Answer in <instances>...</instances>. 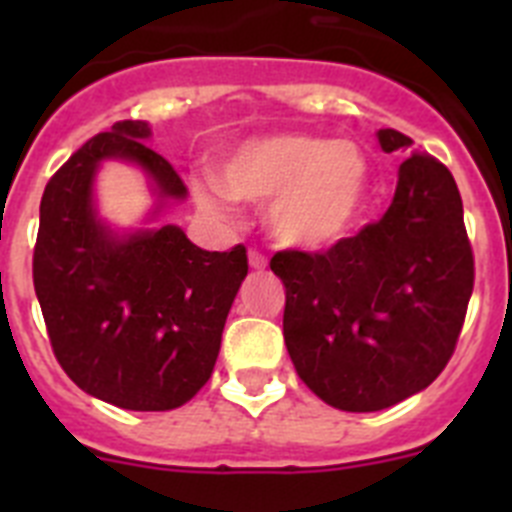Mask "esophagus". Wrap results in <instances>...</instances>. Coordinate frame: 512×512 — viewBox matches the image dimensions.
Wrapping results in <instances>:
<instances>
[{
    "instance_id": "1",
    "label": "esophagus",
    "mask_w": 512,
    "mask_h": 512,
    "mask_svg": "<svg viewBox=\"0 0 512 512\" xmlns=\"http://www.w3.org/2000/svg\"><path fill=\"white\" fill-rule=\"evenodd\" d=\"M248 264H251V269L261 271V269H266V264H269V261H266L264 253L256 251V248H251V251H248Z\"/></svg>"
}]
</instances>
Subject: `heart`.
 Returning <instances> with one entry per match:
<instances>
[{"label": "heart", "instance_id": "heart-1", "mask_svg": "<svg viewBox=\"0 0 512 512\" xmlns=\"http://www.w3.org/2000/svg\"><path fill=\"white\" fill-rule=\"evenodd\" d=\"M220 184H194L205 210L225 212L230 197L271 202L269 228L279 243L320 248L348 233L369 192V161L351 140L312 133L251 138L217 164Z\"/></svg>", "mask_w": 512, "mask_h": 512}]
</instances>
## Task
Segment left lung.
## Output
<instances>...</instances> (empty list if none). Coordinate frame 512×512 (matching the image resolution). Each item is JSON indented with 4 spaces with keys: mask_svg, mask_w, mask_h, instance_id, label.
<instances>
[{
    "mask_svg": "<svg viewBox=\"0 0 512 512\" xmlns=\"http://www.w3.org/2000/svg\"><path fill=\"white\" fill-rule=\"evenodd\" d=\"M384 153L408 135L377 133ZM287 289L284 343L330 408L374 413L425 390L449 364L474 289V253L454 176L438 158L400 164L382 220L320 253L271 256Z\"/></svg>",
    "mask_w": 512,
    "mask_h": 512,
    "instance_id": "obj_1",
    "label": "left lung"
}]
</instances>
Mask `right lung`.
<instances>
[{"label": "right lung", "instance_id": "add662e5", "mask_svg": "<svg viewBox=\"0 0 512 512\" xmlns=\"http://www.w3.org/2000/svg\"><path fill=\"white\" fill-rule=\"evenodd\" d=\"M122 120L89 138L51 176L40 200L33 284L53 354L71 382L125 410H174L210 379L225 318L248 274L246 246L202 251L176 225L115 238L97 220L99 161L143 166L161 197L187 184Z\"/></svg>", "mask_w": 512, "mask_h": 512}]
</instances>
